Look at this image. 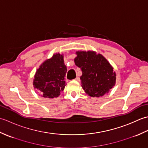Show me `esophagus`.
<instances>
[{"label": "esophagus", "instance_id": "esophagus-1", "mask_svg": "<svg viewBox=\"0 0 148 148\" xmlns=\"http://www.w3.org/2000/svg\"><path fill=\"white\" fill-rule=\"evenodd\" d=\"M75 80H76V81H79V77H76V79H75Z\"/></svg>", "mask_w": 148, "mask_h": 148}]
</instances>
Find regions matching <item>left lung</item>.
<instances>
[{
    "label": "left lung",
    "mask_w": 148,
    "mask_h": 148,
    "mask_svg": "<svg viewBox=\"0 0 148 148\" xmlns=\"http://www.w3.org/2000/svg\"><path fill=\"white\" fill-rule=\"evenodd\" d=\"M74 62L82 71L81 86L86 94L100 97L115 85L116 75L113 67L101 54L93 51H77Z\"/></svg>",
    "instance_id": "left-lung-1"
}]
</instances>
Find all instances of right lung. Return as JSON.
I'll use <instances>...</instances> for the list:
<instances>
[{"label": "right lung", "instance_id": "obj_1", "mask_svg": "<svg viewBox=\"0 0 148 148\" xmlns=\"http://www.w3.org/2000/svg\"><path fill=\"white\" fill-rule=\"evenodd\" d=\"M67 70L63 55L54 54L37 70L33 81L34 88L39 90L45 98L58 97L66 85L65 76Z\"/></svg>", "mask_w": 148, "mask_h": 148}]
</instances>
